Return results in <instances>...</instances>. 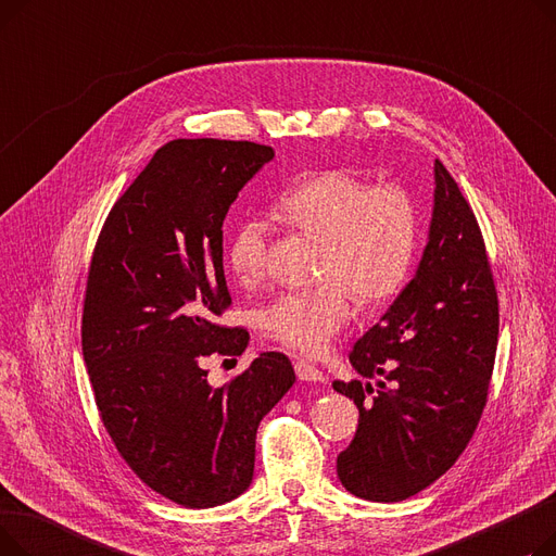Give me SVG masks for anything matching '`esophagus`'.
<instances>
[{"label":"esophagus","mask_w":556,"mask_h":556,"mask_svg":"<svg viewBox=\"0 0 556 556\" xmlns=\"http://www.w3.org/2000/svg\"><path fill=\"white\" fill-rule=\"evenodd\" d=\"M295 374L300 381H308V383H325V374L319 371L315 365L306 363V361H298L295 363Z\"/></svg>","instance_id":"obj_1"}]
</instances>
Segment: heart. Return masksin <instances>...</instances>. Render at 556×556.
<instances>
[{"label":"heart","instance_id":"heart-1","mask_svg":"<svg viewBox=\"0 0 556 556\" xmlns=\"http://www.w3.org/2000/svg\"><path fill=\"white\" fill-rule=\"evenodd\" d=\"M277 212L306 237L323 241L313 288L286 290L258 313V329L304 356L327 352L352 315L354 293L363 304L392 300L410 279L419 245V210L403 185H374L349 170H323L288 189ZM270 227L243 218L227 239V266L245 283L268 273Z\"/></svg>","mask_w":556,"mask_h":556}]
</instances>
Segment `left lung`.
Here are the masks:
<instances>
[{"label":"left lung","instance_id":"obj_1","mask_svg":"<svg viewBox=\"0 0 556 556\" xmlns=\"http://www.w3.org/2000/svg\"><path fill=\"white\" fill-rule=\"evenodd\" d=\"M498 346V293L471 204L434 162V207L417 275L352 349L378 388L336 381L358 405L338 455L342 486L374 503L410 498L444 476L478 428Z\"/></svg>","mask_w":556,"mask_h":556}]
</instances>
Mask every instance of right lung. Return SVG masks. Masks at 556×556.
<instances>
[{"label":"right lung","instance_id":"obj_1","mask_svg":"<svg viewBox=\"0 0 556 556\" xmlns=\"http://www.w3.org/2000/svg\"><path fill=\"white\" fill-rule=\"evenodd\" d=\"M273 157L254 141L164 143L114 202L87 275L80 338L101 421L143 484L191 509L250 486L256 428L295 383L279 352L223 388L204 369L250 340L216 323L231 304L223 220Z\"/></svg>","mask_w":556,"mask_h":556}]
</instances>
